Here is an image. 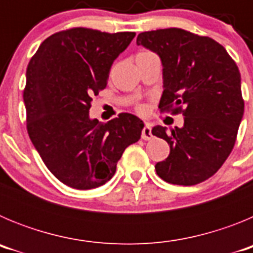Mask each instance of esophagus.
I'll return each mask as SVG.
<instances>
[{"label":"esophagus","instance_id":"34e87169","mask_svg":"<svg viewBox=\"0 0 253 253\" xmlns=\"http://www.w3.org/2000/svg\"><path fill=\"white\" fill-rule=\"evenodd\" d=\"M142 138L144 140H149L153 138V134H152V128L149 124L144 125V128L142 130Z\"/></svg>","mask_w":253,"mask_h":253}]
</instances>
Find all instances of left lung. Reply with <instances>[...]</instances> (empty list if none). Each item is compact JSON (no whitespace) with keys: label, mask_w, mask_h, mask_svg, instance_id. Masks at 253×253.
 <instances>
[{"label":"left lung","mask_w":253,"mask_h":253,"mask_svg":"<svg viewBox=\"0 0 253 253\" xmlns=\"http://www.w3.org/2000/svg\"><path fill=\"white\" fill-rule=\"evenodd\" d=\"M137 44L162 62L161 111L184 115L182 128L152 129L169 144L157 175L173 185L200 184L222 167L236 143L245 110L240 69L215 40L182 29L140 33Z\"/></svg>","instance_id":"1"}]
</instances>
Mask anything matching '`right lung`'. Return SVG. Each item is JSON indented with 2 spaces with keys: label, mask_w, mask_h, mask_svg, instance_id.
Masks as SVG:
<instances>
[{
  "label": "right lung",
  "mask_w": 253,
  "mask_h": 253,
  "mask_svg": "<svg viewBox=\"0 0 253 253\" xmlns=\"http://www.w3.org/2000/svg\"><path fill=\"white\" fill-rule=\"evenodd\" d=\"M135 33L86 28L46 38L29 62L26 128L49 171L64 185L90 190L106 184L125 148L144 126L133 114L101 123L90 118L92 97L106 87L114 60Z\"/></svg>",
  "instance_id": "add662e5"
}]
</instances>
